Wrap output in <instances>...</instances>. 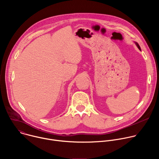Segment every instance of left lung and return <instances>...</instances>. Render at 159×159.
I'll list each match as a JSON object with an SVG mask.
<instances>
[{"instance_id": "1", "label": "left lung", "mask_w": 159, "mask_h": 159, "mask_svg": "<svg viewBox=\"0 0 159 159\" xmlns=\"http://www.w3.org/2000/svg\"><path fill=\"white\" fill-rule=\"evenodd\" d=\"M135 44H136V45H137V47H138V48L140 50H141V48H140V47L139 46V44H138V43H137V42H135Z\"/></svg>"}]
</instances>
